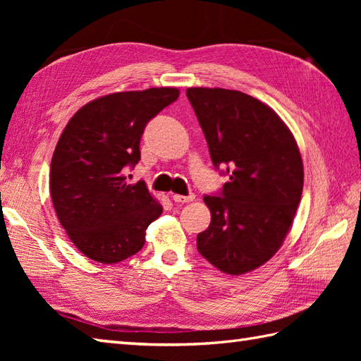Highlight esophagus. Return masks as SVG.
I'll list each match as a JSON object with an SVG mask.
<instances>
[{
	"label": "esophagus",
	"instance_id": "1",
	"mask_svg": "<svg viewBox=\"0 0 361 361\" xmlns=\"http://www.w3.org/2000/svg\"><path fill=\"white\" fill-rule=\"evenodd\" d=\"M172 198H173V202H175V203H189V202H192V200H194L195 195H194V194H189V195H180V194H175Z\"/></svg>",
	"mask_w": 361,
	"mask_h": 361
}]
</instances>
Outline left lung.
Returning <instances> with one entry per match:
<instances>
[{
  "label": "left lung",
  "mask_w": 361,
  "mask_h": 361,
  "mask_svg": "<svg viewBox=\"0 0 361 361\" xmlns=\"http://www.w3.org/2000/svg\"><path fill=\"white\" fill-rule=\"evenodd\" d=\"M212 164L229 181L204 195L211 211L197 250L220 271L243 274L270 260L301 202L304 167L288 127L270 106L235 90L188 88Z\"/></svg>",
  "instance_id": "obj_1"
}]
</instances>
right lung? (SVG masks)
Here are the masks:
<instances>
[{"label": "right lung", "instance_id": "obj_1", "mask_svg": "<svg viewBox=\"0 0 361 361\" xmlns=\"http://www.w3.org/2000/svg\"><path fill=\"white\" fill-rule=\"evenodd\" d=\"M178 96L169 87L106 94L83 105L60 135L51 161L52 204L71 242L96 262L136 255L163 212L144 181L127 183L126 171L141 159L147 122Z\"/></svg>", "mask_w": 361, "mask_h": 361}]
</instances>
